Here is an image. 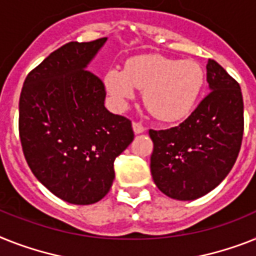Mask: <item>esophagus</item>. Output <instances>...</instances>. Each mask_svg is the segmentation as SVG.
I'll list each match as a JSON object with an SVG mask.
<instances>
[{"mask_svg":"<svg viewBox=\"0 0 256 256\" xmlns=\"http://www.w3.org/2000/svg\"><path fill=\"white\" fill-rule=\"evenodd\" d=\"M132 126H133V130H134V133L145 132V126H144L141 123H138V122H133Z\"/></svg>","mask_w":256,"mask_h":256,"instance_id":"1","label":"esophagus"}]
</instances>
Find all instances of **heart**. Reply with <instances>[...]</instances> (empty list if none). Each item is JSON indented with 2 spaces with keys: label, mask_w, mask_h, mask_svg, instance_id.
Wrapping results in <instances>:
<instances>
[{
  "label": "heart",
  "mask_w": 256,
  "mask_h": 256,
  "mask_svg": "<svg viewBox=\"0 0 256 256\" xmlns=\"http://www.w3.org/2000/svg\"><path fill=\"white\" fill-rule=\"evenodd\" d=\"M204 84V72L194 60H172L158 54L134 57L126 70L111 69L106 76L110 95L119 106L145 90L144 102L157 119L175 122L195 104Z\"/></svg>",
  "instance_id": "obj_1"
}]
</instances>
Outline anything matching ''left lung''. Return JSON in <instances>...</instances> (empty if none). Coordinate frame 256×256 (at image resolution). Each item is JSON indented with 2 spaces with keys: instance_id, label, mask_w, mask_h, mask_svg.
I'll use <instances>...</instances> for the list:
<instances>
[{
  "instance_id": "left-lung-1",
  "label": "left lung",
  "mask_w": 256,
  "mask_h": 256,
  "mask_svg": "<svg viewBox=\"0 0 256 256\" xmlns=\"http://www.w3.org/2000/svg\"><path fill=\"white\" fill-rule=\"evenodd\" d=\"M210 92L179 126L149 130L153 141L152 176L168 198L194 200L225 179L240 153L244 137V99L240 84L209 58Z\"/></svg>"
}]
</instances>
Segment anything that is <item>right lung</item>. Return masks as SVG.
Listing matches in <instances>:
<instances>
[{"label": "right lung", "instance_id": "right-lung-1", "mask_svg": "<svg viewBox=\"0 0 256 256\" xmlns=\"http://www.w3.org/2000/svg\"><path fill=\"white\" fill-rule=\"evenodd\" d=\"M107 38L70 42L27 74L19 98V138L27 164L54 195L77 206L108 194L114 162L134 133L104 107L106 88L85 69Z\"/></svg>", "mask_w": 256, "mask_h": 256}]
</instances>
